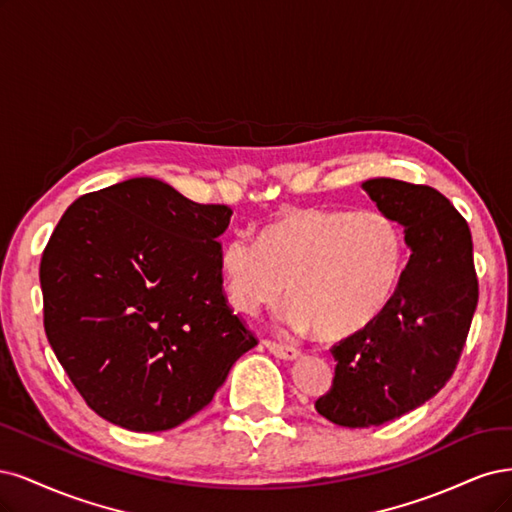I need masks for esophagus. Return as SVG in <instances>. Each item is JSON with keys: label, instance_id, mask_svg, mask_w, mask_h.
<instances>
[{"label": "esophagus", "instance_id": "esophagus-1", "mask_svg": "<svg viewBox=\"0 0 512 512\" xmlns=\"http://www.w3.org/2000/svg\"><path fill=\"white\" fill-rule=\"evenodd\" d=\"M263 344H266V349H268L272 355H276L278 359L293 361V359H298V357H300V351H298V349H293V346H285V344L270 342V340H266Z\"/></svg>", "mask_w": 512, "mask_h": 512}]
</instances>
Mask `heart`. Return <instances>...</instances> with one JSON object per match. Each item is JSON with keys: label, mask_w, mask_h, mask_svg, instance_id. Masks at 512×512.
<instances>
[{"label": "heart", "mask_w": 512, "mask_h": 512, "mask_svg": "<svg viewBox=\"0 0 512 512\" xmlns=\"http://www.w3.org/2000/svg\"><path fill=\"white\" fill-rule=\"evenodd\" d=\"M219 270L238 312L276 308L291 289L289 325L338 342L368 329L393 300L404 270V236L378 210L291 208L257 240L229 238Z\"/></svg>", "instance_id": "1"}]
</instances>
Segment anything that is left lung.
<instances>
[{
    "instance_id": "left-lung-1",
    "label": "left lung",
    "mask_w": 512,
    "mask_h": 512,
    "mask_svg": "<svg viewBox=\"0 0 512 512\" xmlns=\"http://www.w3.org/2000/svg\"><path fill=\"white\" fill-rule=\"evenodd\" d=\"M361 189L404 227L410 259L383 315L332 349L334 383L315 408L342 427L383 425L434 398L464 351L478 302L470 229L447 197L395 178H370Z\"/></svg>"
}]
</instances>
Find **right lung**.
I'll use <instances>...</instances> for the list:
<instances>
[{
    "label": "right lung",
    "mask_w": 512,
    "mask_h": 512,
    "mask_svg": "<svg viewBox=\"0 0 512 512\" xmlns=\"http://www.w3.org/2000/svg\"><path fill=\"white\" fill-rule=\"evenodd\" d=\"M232 208L157 178L87 193L48 240L44 329L85 402L131 432H163L212 402L257 344L227 306L217 242Z\"/></svg>",
    "instance_id": "right-lung-1"
}]
</instances>
